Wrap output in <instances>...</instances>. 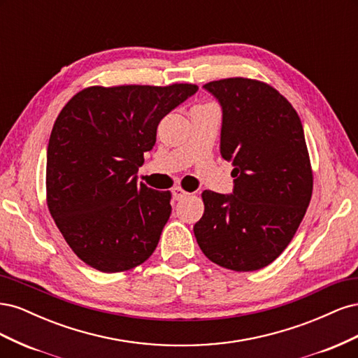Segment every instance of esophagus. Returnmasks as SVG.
<instances>
[{"label": "esophagus", "instance_id": "esophagus-1", "mask_svg": "<svg viewBox=\"0 0 358 358\" xmlns=\"http://www.w3.org/2000/svg\"><path fill=\"white\" fill-rule=\"evenodd\" d=\"M189 196V192H187L185 189H182L180 187H176L175 189H173V197H175L176 200H183L187 199Z\"/></svg>", "mask_w": 358, "mask_h": 358}]
</instances>
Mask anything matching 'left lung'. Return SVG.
<instances>
[{
  "instance_id": "obj_1",
  "label": "left lung",
  "mask_w": 358,
  "mask_h": 358,
  "mask_svg": "<svg viewBox=\"0 0 358 358\" xmlns=\"http://www.w3.org/2000/svg\"><path fill=\"white\" fill-rule=\"evenodd\" d=\"M204 90L222 107L220 148L234 189L203 191L194 234L215 264L252 272L284 252L306 213L313 175L305 133L294 107L264 82L229 78Z\"/></svg>"
}]
</instances>
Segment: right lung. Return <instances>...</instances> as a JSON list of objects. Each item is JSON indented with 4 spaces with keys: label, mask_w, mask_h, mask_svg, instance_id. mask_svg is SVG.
<instances>
[{
    "label": "right lung",
    "mask_w": 358,
    "mask_h": 358,
    "mask_svg": "<svg viewBox=\"0 0 358 358\" xmlns=\"http://www.w3.org/2000/svg\"><path fill=\"white\" fill-rule=\"evenodd\" d=\"M197 85L90 86L62 107L46 164V201L83 263L125 272L152 255L170 218L171 194L137 183L157 127Z\"/></svg>",
    "instance_id": "1"
}]
</instances>
